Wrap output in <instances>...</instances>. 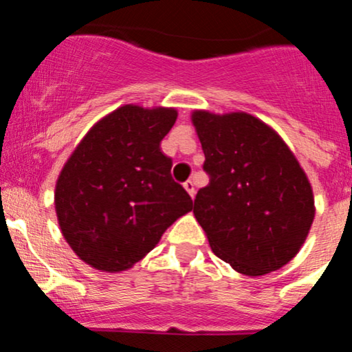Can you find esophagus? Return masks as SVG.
<instances>
[{"mask_svg":"<svg viewBox=\"0 0 352 352\" xmlns=\"http://www.w3.org/2000/svg\"><path fill=\"white\" fill-rule=\"evenodd\" d=\"M183 186H184V190H186L188 193H190V197L193 198V197H195V183H193V181H191V179L184 181Z\"/></svg>","mask_w":352,"mask_h":352,"instance_id":"esophagus-1","label":"esophagus"}]
</instances>
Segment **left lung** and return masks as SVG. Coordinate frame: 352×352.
<instances>
[{
  "label": "left lung",
  "mask_w": 352,
  "mask_h": 352,
  "mask_svg": "<svg viewBox=\"0 0 352 352\" xmlns=\"http://www.w3.org/2000/svg\"><path fill=\"white\" fill-rule=\"evenodd\" d=\"M210 177L193 213L210 248L235 271L261 276L292 261L315 217L298 161L271 126L244 111L191 115Z\"/></svg>",
  "instance_id": "obj_1"
}]
</instances>
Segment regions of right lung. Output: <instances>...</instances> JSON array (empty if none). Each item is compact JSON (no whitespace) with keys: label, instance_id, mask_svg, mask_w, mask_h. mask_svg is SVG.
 Listing matches in <instances>:
<instances>
[{"label":"right lung","instance_id":"right-lung-1","mask_svg":"<svg viewBox=\"0 0 352 352\" xmlns=\"http://www.w3.org/2000/svg\"><path fill=\"white\" fill-rule=\"evenodd\" d=\"M175 108L125 104L86 133L56 184V212L72 251L96 270L118 273L151 252L166 229L193 208L171 176L161 140Z\"/></svg>","mask_w":352,"mask_h":352}]
</instances>
